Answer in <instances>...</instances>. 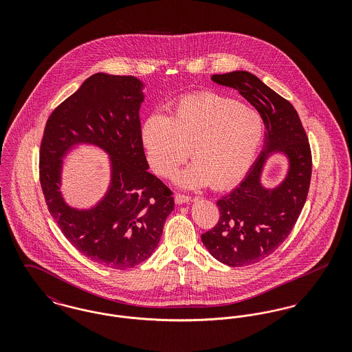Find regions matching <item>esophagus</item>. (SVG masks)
Returning <instances> with one entry per match:
<instances>
[{
	"label": "esophagus",
	"mask_w": 352,
	"mask_h": 352,
	"mask_svg": "<svg viewBox=\"0 0 352 352\" xmlns=\"http://www.w3.org/2000/svg\"><path fill=\"white\" fill-rule=\"evenodd\" d=\"M174 199H175V203H177V204H184V203H188V201H191V198H190V197H187V195H184V194H177Z\"/></svg>",
	"instance_id": "1"
}]
</instances>
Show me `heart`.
Wrapping results in <instances>:
<instances>
[{"instance_id":"1","label":"heart","mask_w":352,"mask_h":352,"mask_svg":"<svg viewBox=\"0 0 352 352\" xmlns=\"http://www.w3.org/2000/svg\"><path fill=\"white\" fill-rule=\"evenodd\" d=\"M264 133V120L257 111L215 92L182 98L173 118L153 113L141 132L155 173L171 177L191 149L195 161L178 177V184L184 187L211 184L214 188H227L245 175Z\"/></svg>"}]
</instances>
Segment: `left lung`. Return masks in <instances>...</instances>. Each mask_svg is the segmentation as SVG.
I'll use <instances>...</instances> for the list:
<instances>
[{"mask_svg": "<svg viewBox=\"0 0 352 352\" xmlns=\"http://www.w3.org/2000/svg\"><path fill=\"white\" fill-rule=\"evenodd\" d=\"M215 83L231 87L257 109L265 125L264 148L243 182L217 201L218 224L201 241L220 263L230 267L256 264L276 251L292 232L307 198L311 151L294 107L248 71L212 75ZM272 152L289 160L285 181L274 189L261 184V173Z\"/></svg>", "mask_w": 352, "mask_h": 352, "instance_id": "1", "label": "left lung"}]
</instances>
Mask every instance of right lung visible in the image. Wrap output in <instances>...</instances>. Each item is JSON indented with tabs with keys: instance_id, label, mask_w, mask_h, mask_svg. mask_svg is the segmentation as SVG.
<instances>
[{
	"instance_id": "right-lung-1",
	"label": "right lung",
	"mask_w": 352,
	"mask_h": 352,
	"mask_svg": "<svg viewBox=\"0 0 352 352\" xmlns=\"http://www.w3.org/2000/svg\"><path fill=\"white\" fill-rule=\"evenodd\" d=\"M142 87L134 76H89L52 111L41 142L39 181L51 217L78 251L107 268H133L151 257L174 210L173 191L148 171ZM79 143L111 157L110 188L89 210L69 208L58 191L61 158Z\"/></svg>"
}]
</instances>
